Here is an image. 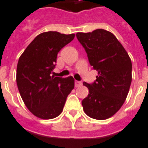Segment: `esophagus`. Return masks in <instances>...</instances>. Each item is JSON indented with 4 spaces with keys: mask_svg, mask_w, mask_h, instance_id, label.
<instances>
[{
    "mask_svg": "<svg viewBox=\"0 0 148 148\" xmlns=\"http://www.w3.org/2000/svg\"><path fill=\"white\" fill-rule=\"evenodd\" d=\"M81 84H82V83H81V81H75V88L80 87V86H81Z\"/></svg>",
    "mask_w": 148,
    "mask_h": 148,
    "instance_id": "esophagus-1",
    "label": "esophagus"
}]
</instances>
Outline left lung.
<instances>
[{
	"label": "left lung",
	"mask_w": 148,
	"mask_h": 148,
	"mask_svg": "<svg viewBox=\"0 0 148 148\" xmlns=\"http://www.w3.org/2000/svg\"><path fill=\"white\" fill-rule=\"evenodd\" d=\"M77 38L88 60L98 72L92 84L84 82L89 90L82 101L84 111L96 120H105L120 110L126 100L132 80V64L128 53L110 31L97 29L78 32Z\"/></svg>",
	"instance_id": "8db88e82"
}]
</instances>
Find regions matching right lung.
<instances>
[{"instance_id": "right-lung-1", "label": "right lung", "mask_w": 148, "mask_h": 148, "mask_svg": "<svg viewBox=\"0 0 148 148\" xmlns=\"http://www.w3.org/2000/svg\"><path fill=\"white\" fill-rule=\"evenodd\" d=\"M75 34L57 31L40 34L27 46L17 67V88L30 111L41 119H53L61 114L67 97L74 88V79L51 76L58 52Z\"/></svg>"}]
</instances>
